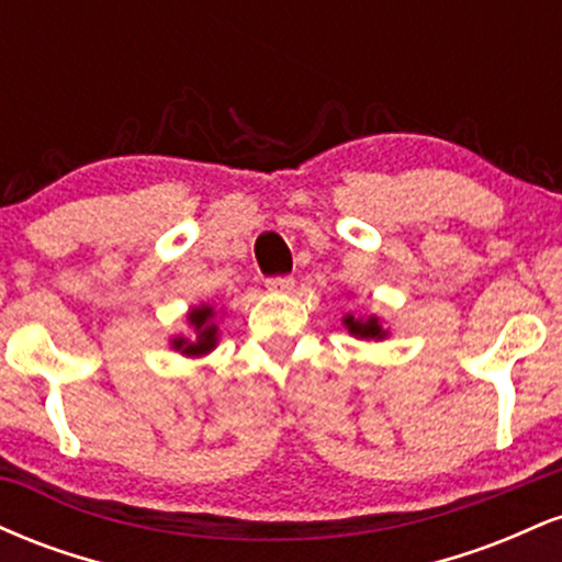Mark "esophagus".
<instances>
[{"label": "esophagus", "instance_id": "1", "mask_svg": "<svg viewBox=\"0 0 562 562\" xmlns=\"http://www.w3.org/2000/svg\"><path fill=\"white\" fill-rule=\"evenodd\" d=\"M293 288H295V280H293V277H288V274L269 277V280H267L269 293H290Z\"/></svg>", "mask_w": 562, "mask_h": 562}]
</instances>
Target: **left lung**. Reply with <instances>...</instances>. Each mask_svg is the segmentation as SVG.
<instances>
[{"label": "left lung", "instance_id": "left-lung-1", "mask_svg": "<svg viewBox=\"0 0 562 562\" xmlns=\"http://www.w3.org/2000/svg\"><path fill=\"white\" fill-rule=\"evenodd\" d=\"M346 330L353 335V338H364V340H383L389 330H383L378 317H353V314H346L344 317Z\"/></svg>", "mask_w": 562, "mask_h": 562}]
</instances>
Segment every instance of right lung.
<instances>
[{"mask_svg":"<svg viewBox=\"0 0 562 562\" xmlns=\"http://www.w3.org/2000/svg\"><path fill=\"white\" fill-rule=\"evenodd\" d=\"M187 322H190L192 335L184 338V335H177L171 340L173 351L184 353V357H203V353L214 351L218 344V325H216V312L209 303H200V306H192L190 314H187Z\"/></svg>","mask_w":562,"mask_h":562,"instance_id":"right-lung-1","label":"right lung"}]
</instances>
